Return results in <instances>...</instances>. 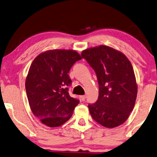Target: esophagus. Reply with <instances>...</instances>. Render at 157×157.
Returning a JSON list of instances; mask_svg holds the SVG:
<instances>
[{"instance_id":"1","label":"esophagus","mask_w":157,"mask_h":157,"mask_svg":"<svg viewBox=\"0 0 157 157\" xmlns=\"http://www.w3.org/2000/svg\"><path fill=\"white\" fill-rule=\"evenodd\" d=\"M80 98H81L82 101H84L85 99H86V95H82V96L80 97Z\"/></svg>"}]
</instances>
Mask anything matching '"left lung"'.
<instances>
[{
	"label": "left lung",
	"mask_w": 157,
	"mask_h": 157,
	"mask_svg": "<svg viewBox=\"0 0 157 157\" xmlns=\"http://www.w3.org/2000/svg\"><path fill=\"white\" fill-rule=\"evenodd\" d=\"M96 73L99 96L88 104L93 119L106 128H115L127 120L135 106L137 85L133 67L126 56L110 47L90 48L82 52Z\"/></svg>",
	"instance_id": "8db88e82"
}]
</instances>
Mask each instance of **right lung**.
Instances as JSON below:
<instances>
[{
    "mask_svg": "<svg viewBox=\"0 0 157 157\" xmlns=\"http://www.w3.org/2000/svg\"><path fill=\"white\" fill-rule=\"evenodd\" d=\"M73 50H50L42 53L31 64L25 82L31 110L42 124L58 127L71 118L79 99L71 98L69 71L81 59Z\"/></svg>",
    "mask_w": 157,
    "mask_h": 157,
    "instance_id": "1",
    "label": "right lung"
}]
</instances>
